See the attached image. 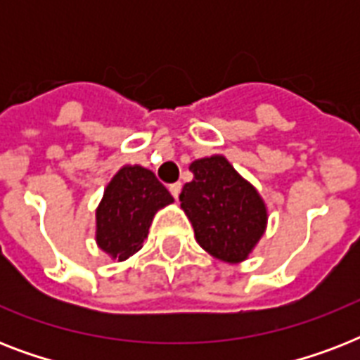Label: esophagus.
I'll return each mask as SVG.
<instances>
[{"instance_id":"1","label":"esophagus","mask_w":360,"mask_h":360,"mask_svg":"<svg viewBox=\"0 0 360 360\" xmlns=\"http://www.w3.org/2000/svg\"><path fill=\"white\" fill-rule=\"evenodd\" d=\"M169 192H172V196L177 200V198H179V192H181V183H174V185H169Z\"/></svg>"}]
</instances>
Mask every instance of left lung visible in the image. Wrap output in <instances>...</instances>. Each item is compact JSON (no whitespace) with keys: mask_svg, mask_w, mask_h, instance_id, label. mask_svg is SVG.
Wrapping results in <instances>:
<instances>
[{"mask_svg":"<svg viewBox=\"0 0 360 360\" xmlns=\"http://www.w3.org/2000/svg\"><path fill=\"white\" fill-rule=\"evenodd\" d=\"M194 179L183 186L179 202L203 250L222 262H240L254 248L267 222L256 188L224 157L194 160Z\"/></svg>","mask_w":360,"mask_h":360,"instance_id":"8db88e82","label":"left lung"}]
</instances>
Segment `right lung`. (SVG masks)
<instances>
[{
	"label": "right lung",
	"instance_id": "right-lung-1",
	"mask_svg": "<svg viewBox=\"0 0 360 360\" xmlns=\"http://www.w3.org/2000/svg\"><path fill=\"white\" fill-rule=\"evenodd\" d=\"M174 202L153 172L124 166L104 191L97 209V243L120 262L141 248L158 209Z\"/></svg>",
	"mask_w": 360,
	"mask_h": 360
}]
</instances>
